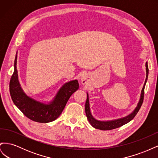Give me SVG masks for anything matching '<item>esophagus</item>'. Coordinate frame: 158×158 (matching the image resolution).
<instances>
[{
    "instance_id": "34e87169",
    "label": "esophagus",
    "mask_w": 158,
    "mask_h": 158,
    "mask_svg": "<svg viewBox=\"0 0 158 158\" xmlns=\"http://www.w3.org/2000/svg\"><path fill=\"white\" fill-rule=\"evenodd\" d=\"M81 82H82V84H87V82H88V77H87L86 75L84 74V75L82 76V77H81Z\"/></svg>"
}]
</instances>
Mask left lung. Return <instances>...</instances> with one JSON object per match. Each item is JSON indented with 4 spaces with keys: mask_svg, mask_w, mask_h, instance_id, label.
I'll list each match as a JSON object with an SVG mask.
<instances>
[{
    "mask_svg": "<svg viewBox=\"0 0 158 158\" xmlns=\"http://www.w3.org/2000/svg\"><path fill=\"white\" fill-rule=\"evenodd\" d=\"M146 78L145 80V83L144 84V86H143L142 90V93H141V96L140 101L138 102V106L135 109V111H134L131 114H129L127 117H124L122 118H119L117 119V120H113L111 121H99L96 120V119L94 118L93 116L92 115L90 112V109H89V98H88V94H87V99L86 102H85V114H86V117L88 118V120L89 122L93 127L95 128H98L99 129V130L102 131H108V130H112V129L117 128L118 127H121V126L125 125V124L128 123V122H130L132 119L134 118L136 114L138 113V111H139L142 103H143V100H144V88H145V85L147 82L148 80V63H146Z\"/></svg>",
    "mask_w": 158,
    "mask_h": 158,
    "instance_id": "8db88e82",
    "label": "left lung"
}]
</instances>
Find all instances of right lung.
Returning <instances> with one entry per match:
<instances>
[{"mask_svg": "<svg viewBox=\"0 0 158 158\" xmlns=\"http://www.w3.org/2000/svg\"><path fill=\"white\" fill-rule=\"evenodd\" d=\"M17 55L14 60V71L9 84L12 102L25 116L38 123H49L59 117L70 97L79 88L77 80L70 81L63 85L53 101L44 104L27 96L20 87L16 69Z\"/></svg>", "mask_w": 158, "mask_h": 158, "instance_id": "right-lung-1", "label": "right lung"}]
</instances>
